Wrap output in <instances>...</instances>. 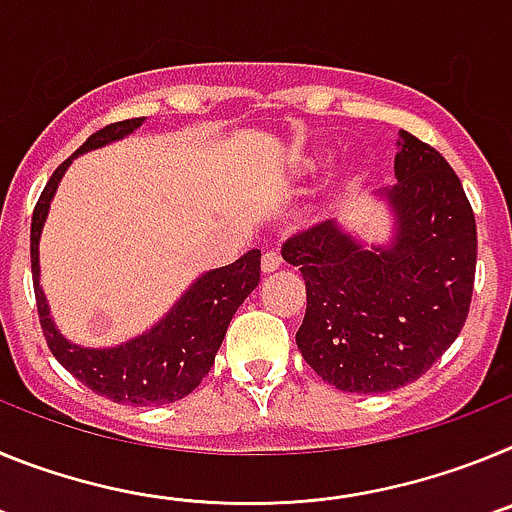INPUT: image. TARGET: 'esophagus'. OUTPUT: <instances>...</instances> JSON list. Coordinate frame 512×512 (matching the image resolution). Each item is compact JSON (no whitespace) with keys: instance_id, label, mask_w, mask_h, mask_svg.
<instances>
[{"instance_id":"obj_1","label":"esophagus","mask_w":512,"mask_h":512,"mask_svg":"<svg viewBox=\"0 0 512 512\" xmlns=\"http://www.w3.org/2000/svg\"><path fill=\"white\" fill-rule=\"evenodd\" d=\"M279 266H282V256H279L277 251H266L264 256H261V271H264V274L277 271Z\"/></svg>"}]
</instances>
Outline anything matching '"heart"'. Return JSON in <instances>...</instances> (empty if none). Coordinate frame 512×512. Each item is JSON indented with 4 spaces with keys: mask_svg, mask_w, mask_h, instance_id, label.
Segmentation results:
<instances>
[{
    "mask_svg": "<svg viewBox=\"0 0 512 512\" xmlns=\"http://www.w3.org/2000/svg\"><path fill=\"white\" fill-rule=\"evenodd\" d=\"M330 161H333V148L310 146V148H302V151H297L295 156L289 158L287 169L292 179H307V176L318 174L320 169H325ZM354 182H356L354 174L343 176V184H346V187H351Z\"/></svg>",
    "mask_w": 512,
    "mask_h": 512,
    "instance_id": "1",
    "label": "heart"
}]
</instances>
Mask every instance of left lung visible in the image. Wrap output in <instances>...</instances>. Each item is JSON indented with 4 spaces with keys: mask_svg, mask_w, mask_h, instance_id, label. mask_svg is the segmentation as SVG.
Masks as SVG:
<instances>
[{
    "mask_svg": "<svg viewBox=\"0 0 512 512\" xmlns=\"http://www.w3.org/2000/svg\"><path fill=\"white\" fill-rule=\"evenodd\" d=\"M397 182L374 197L390 210L392 238L366 246L333 220L289 238L307 310L297 348L343 392H390L415 382L456 341L469 315L477 225L449 161L400 130Z\"/></svg>",
    "mask_w": 512,
    "mask_h": 512,
    "instance_id": "obj_1",
    "label": "left lung"
}]
</instances>
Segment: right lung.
I'll use <instances>...</instances> for the list:
<instances>
[{
  "label": "right lung",
  "instance_id": "obj_1",
  "mask_svg": "<svg viewBox=\"0 0 512 512\" xmlns=\"http://www.w3.org/2000/svg\"><path fill=\"white\" fill-rule=\"evenodd\" d=\"M146 117L112 122L84 140V146L66 158L51 182L45 184L30 225V261H33V287L38 302L40 328L48 341L51 354L66 372L74 374L92 392L122 405H166L182 400L202 382L215 354L225 338L235 310L251 295L261 277V251L243 253L241 259L220 269L205 271L194 279L189 289L174 302L164 318L156 325L120 343V346L89 348L69 341L51 318V307L40 287V235H43L45 217L51 210L56 189L63 174L76 156L110 146L115 140L128 138L140 128Z\"/></svg>",
  "mask_w": 512,
  "mask_h": 512
}]
</instances>
